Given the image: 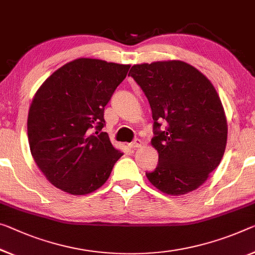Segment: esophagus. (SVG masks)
Returning a JSON list of instances; mask_svg holds the SVG:
<instances>
[{"label":"esophagus","instance_id":"obj_1","mask_svg":"<svg viewBox=\"0 0 255 255\" xmlns=\"http://www.w3.org/2000/svg\"><path fill=\"white\" fill-rule=\"evenodd\" d=\"M141 146H142V141H141L140 139H135V140H133L132 142L128 143V147L130 148H139Z\"/></svg>","mask_w":255,"mask_h":255}]
</instances>
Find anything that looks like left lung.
Returning <instances> with one entry per match:
<instances>
[{
    "instance_id": "obj_1",
    "label": "left lung",
    "mask_w": 255,
    "mask_h": 255,
    "mask_svg": "<svg viewBox=\"0 0 255 255\" xmlns=\"http://www.w3.org/2000/svg\"><path fill=\"white\" fill-rule=\"evenodd\" d=\"M128 75L146 95L154 120L151 144L158 151V164L146 172L148 180L167 195L197 189L220 164L228 134L212 83L180 60L134 65Z\"/></svg>"
}]
</instances>
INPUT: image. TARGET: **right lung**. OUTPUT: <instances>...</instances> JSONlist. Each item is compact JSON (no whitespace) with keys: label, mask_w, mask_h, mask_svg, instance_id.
I'll use <instances>...</instances> for the list:
<instances>
[{"label":"right lung","mask_w":255,"mask_h":255,"mask_svg":"<svg viewBox=\"0 0 255 255\" xmlns=\"http://www.w3.org/2000/svg\"><path fill=\"white\" fill-rule=\"evenodd\" d=\"M128 69L130 65L78 58L57 69L35 93L27 120L29 148L54 187L87 195L107 181L123 152L101 132L104 111Z\"/></svg>","instance_id":"1"}]
</instances>
